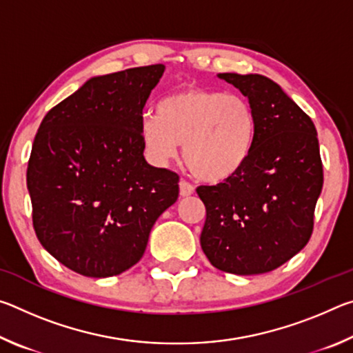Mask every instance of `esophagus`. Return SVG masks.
Instances as JSON below:
<instances>
[{
	"mask_svg": "<svg viewBox=\"0 0 353 353\" xmlns=\"http://www.w3.org/2000/svg\"><path fill=\"white\" fill-rule=\"evenodd\" d=\"M179 193H181L182 198H187V196H191V194L194 193L193 185L188 183V182H185V181H181V182H179Z\"/></svg>",
	"mask_w": 353,
	"mask_h": 353,
	"instance_id": "34e87169",
	"label": "esophagus"
}]
</instances>
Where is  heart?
<instances>
[{
	"instance_id": "b5f03b06",
	"label": "heart",
	"mask_w": 353,
	"mask_h": 353,
	"mask_svg": "<svg viewBox=\"0 0 353 353\" xmlns=\"http://www.w3.org/2000/svg\"><path fill=\"white\" fill-rule=\"evenodd\" d=\"M256 115L248 98L201 87H185L162 99L155 117L141 123L149 159L168 163L183 146L196 179L223 183L240 174L252 154Z\"/></svg>"
}]
</instances>
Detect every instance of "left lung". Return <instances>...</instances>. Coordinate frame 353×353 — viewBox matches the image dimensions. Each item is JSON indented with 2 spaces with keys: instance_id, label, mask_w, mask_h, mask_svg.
Listing matches in <instances>:
<instances>
[{
  "instance_id": "8db88e82",
  "label": "left lung",
  "mask_w": 353,
  "mask_h": 353,
  "mask_svg": "<svg viewBox=\"0 0 353 353\" xmlns=\"http://www.w3.org/2000/svg\"><path fill=\"white\" fill-rule=\"evenodd\" d=\"M256 115L252 154L240 174L199 187L207 210L201 248L218 270L252 276L276 270L305 248L324 174L312 119L261 74L219 73Z\"/></svg>"
}]
</instances>
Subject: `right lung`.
Here are the masks:
<instances>
[{"mask_svg":"<svg viewBox=\"0 0 353 353\" xmlns=\"http://www.w3.org/2000/svg\"><path fill=\"white\" fill-rule=\"evenodd\" d=\"M165 65L90 77L46 113L26 183L39 241L71 271L104 279L145 254L179 176L145 160L143 107Z\"/></svg>","mask_w":353,"mask_h":353,"instance_id":"right-lung-1","label":"right lung"}]
</instances>
